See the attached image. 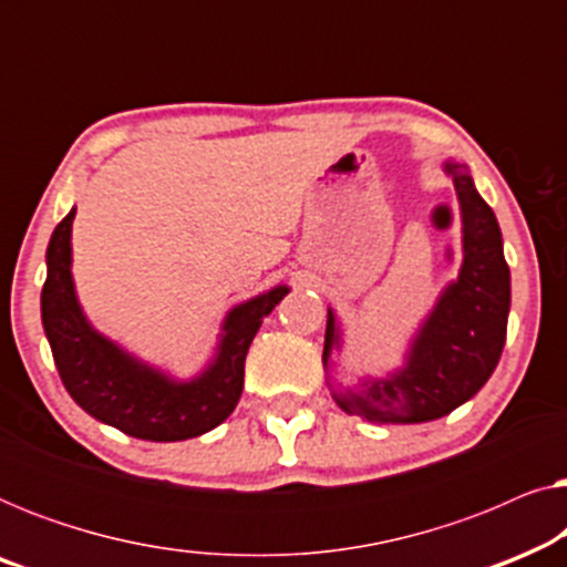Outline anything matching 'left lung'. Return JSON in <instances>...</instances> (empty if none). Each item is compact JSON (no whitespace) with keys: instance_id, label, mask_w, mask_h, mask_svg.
Returning <instances> with one entry per match:
<instances>
[{"instance_id":"left-lung-1","label":"left lung","mask_w":567,"mask_h":567,"mask_svg":"<svg viewBox=\"0 0 567 567\" xmlns=\"http://www.w3.org/2000/svg\"><path fill=\"white\" fill-rule=\"evenodd\" d=\"M462 208V268L441 291L415 332L405 367L384 379H363L359 390L332 392L348 413L377 423H425L444 417L483 390L506 343L511 274L493 208L480 196L467 167L446 159ZM340 348V324L328 309L322 363Z\"/></svg>"}]
</instances>
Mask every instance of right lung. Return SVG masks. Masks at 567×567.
Returning <instances> with one entry per match:
<instances>
[{"label":"right lung","mask_w":567,"mask_h":567,"mask_svg":"<svg viewBox=\"0 0 567 567\" xmlns=\"http://www.w3.org/2000/svg\"><path fill=\"white\" fill-rule=\"evenodd\" d=\"M72 208L53 229L45 250L41 317L66 392L84 413L144 441H185L216 429L237 408L245 384V355L262 317L289 293L276 286L229 309L216 355L198 377L177 382L134 359L84 317L72 278Z\"/></svg>","instance_id":"obj_1"}]
</instances>
